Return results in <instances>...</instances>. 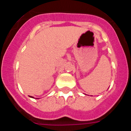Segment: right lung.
I'll list each match as a JSON object with an SVG mask.
<instances>
[{
    "label": "right lung",
    "mask_w": 131,
    "mask_h": 131,
    "mask_svg": "<svg viewBox=\"0 0 131 131\" xmlns=\"http://www.w3.org/2000/svg\"><path fill=\"white\" fill-rule=\"evenodd\" d=\"M29 97H30V98H34V97H33V96H29Z\"/></svg>",
    "instance_id": "right-lung-1"
}]
</instances>
